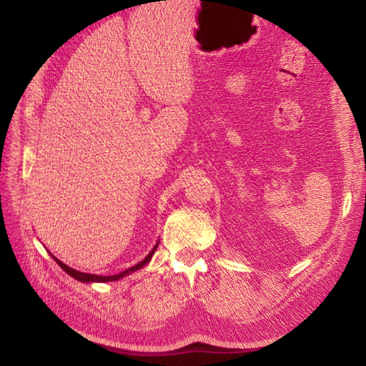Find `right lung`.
I'll return each mask as SVG.
<instances>
[{
	"mask_svg": "<svg viewBox=\"0 0 366 366\" xmlns=\"http://www.w3.org/2000/svg\"><path fill=\"white\" fill-rule=\"evenodd\" d=\"M159 245V244H157ZM157 245H155L154 248H152V252L146 256V258L142 261V262H138V264H135L134 267H130V269H127V270H124V272H121V274H116V275H108V277H100V275H92V274H83V272H79V270H75V269H72V267H69V266H66L64 262H61L58 258H54L53 256V259L56 261L58 264H59V267L63 269L64 272H67L69 275L71 277H74L75 280H79V282H83V283H91V282H116V280H119V278H122L124 275H127V274H130V272H135V270H138V269H142L144 264H147L151 261V258H152V254H154V252L157 250Z\"/></svg>",
	"mask_w": 366,
	"mask_h": 366,
	"instance_id": "right-lung-1",
	"label": "right lung"
}]
</instances>
